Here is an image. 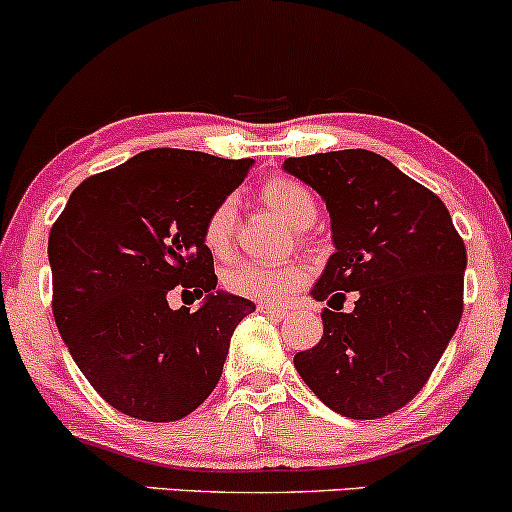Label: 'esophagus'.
I'll list each match as a JSON object with an SVG mask.
<instances>
[{"mask_svg":"<svg viewBox=\"0 0 512 512\" xmlns=\"http://www.w3.org/2000/svg\"><path fill=\"white\" fill-rule=\"evenodd\" d=\"M257 311L265 313V316H274V318H284L286 313H289L284 306H279V303H260V306H257Z\"/></svg>","mask_w":512,"mask_h":512,"instance_id":"1","label":"esophagus"}]
</instances>
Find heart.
<instances>
[{"instance_id":"heart-1","label":"heart","mask_w":512,"mask_h":512,"mask_svg":"<svg viewBox=\"0 0 512 512\" xmlns=\"http://www.w3.org/2000/svg\"><path fill=\"white\" fill-rule=\"evenodd\" d=\"M260 199L289 226L308 228L318 218V199L306 184L294 177L267 179L260 187ZM238 206L233 196L218 201L201 223V240L213 257H228L233 247ZM308 279V269L301 262H238L223 272V284L230 294L257 301H284L301 289Z\"/></svg>"}]
</instances>
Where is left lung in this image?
<instances>
[{
	"label": "left lung",
	"instance_id": "left-lung-1",
	"mask_svg": "<svg viewBox=\"0 0 512 512\" xmlns=\"http://www.w3.org/2000/svg\"><path fill=\"white\" fill-rule=\"evenodd\" d=\"M333 218L338 252L313 286L318 301L358 294L356 311L323 308V338L294 357L325 406L374 420L411 403L464 311L466 247L447 206L372 150L289 157Z\"/></svg>",
	"mask_w": 512,
	"mask_h": 512
}]
</instances>
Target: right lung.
<instances>
[{
    "instance_id": "add662e5",
    "label": "right lung",
    "mask_w": 512,
    "mask_h": 512,
    "mask_svg": "<svg viewBox=\"0 0 512 512\" xmlns=\"http://www.w3.org/2000/svg\"><path fill=\"white\" fill-rule=\"evenodd\" d=\"M252 160L155 148L87 177L48 235L53 316L94 391L148 423L189 415L216 389L235 325L255 311L216 289L206 213ZM172 288L206 295L172 312Z\"/></svg>"
}]
</instances>
